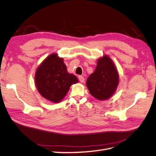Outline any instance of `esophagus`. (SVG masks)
<instances>
[{"label":"esophagus","instance_id":"34e87169","mask_svg":"<svg viewBox=\"0 0 156 156\" xmlns=\"http://www.w3.org/2000/svg\"><path fill=\"white\" fill-rule=\"evenodd\" d=\"M79 79L81 83L84 82V77L83 76H82V75H80V76H79Z\"/></svg>","mask_w":156,"mask_h":156}]
</instances>
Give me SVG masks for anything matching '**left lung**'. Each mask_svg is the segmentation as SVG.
I'll use <instances>...</instances> for the list:
<instances>
[{
	"mask_svg": "<svg viewBox=\"0 0 156 156\" xmlns=\"http://www.w3.org/2000/svg\"><path fill=\"white\" fill-rule=\"evenodd\" d=\"M119 81V73L112 60L104 55L98 59L95 71L87 80V86L93 97L105 100L115 92Z\"/></svg>",
	"mask_w": 156,
	"mask_h": 156,
	"instance_id": "left-lung-1",
	"label": "left lung"
}]
</instances>
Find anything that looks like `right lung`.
Returning <instances> with one entry per match:
<instances>
[{
	"label": "right lung",
	"instance_id": "add662e5",
	"mask_svg": "<svg viewBox=\"0 0 156 156\" xmlns=\"http://www.w3.org/2000/svg\"><path fill=\"white\" fill-rule=\"evenodd\" d=\"M77 82L75 75L68 73L63 58L55 53L50 55L42 62L35 74V83L39 93L54 103L62 100L71 85Z\"/></svg>",
	"mask_w": 156,
	"mask_h": 156
}]
</instances>
